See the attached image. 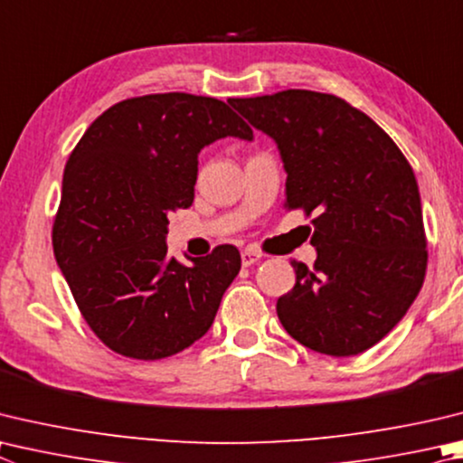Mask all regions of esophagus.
Instances as JSON below:
<instances>
[{
	"instance_id": "esophagus-1",
	"label": "esophagus",
	"mask_w": 463,
	"mask_h": 463,
	"mask_svg": "<svg viewBox=\"0 0 463 463\" xmlns=\"http://www.w3.org/2000/svg\"><path fill=\"white\" fill-rule=\"evenodd\" d=\"M260 257H263V255H260L259 250H255V249H245L241 253V260H242V265H245V267L255 265L257 260H260Z\"/></svg>"
}]
</instances>
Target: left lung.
Masks as SVG:
<instances>
[{
  "label": "left lung",
  "mask_w": 463,
  "mask_h": 463,
  "mask_svg": "<svg viewBox=\"0 0 463 463\" xmlns=\"http://www.w3.org/2000/svg\"><path fill=\"white\" fill-rule=\"evenodd\" d=\"M229 103L279 149L285 208L316 214L314 267L277 299L309 350L354 356L397 326L421 289L427 241L413 167L371 117L326 92L289 89Z\"/></svg>",
  "instance_id": "1"
}]
</instances>
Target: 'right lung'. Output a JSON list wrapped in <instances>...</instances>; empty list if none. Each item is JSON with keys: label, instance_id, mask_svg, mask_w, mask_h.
Listing matches in <instances>:
<instances>
[{"label": "right lung", "instance_id": "1", "mask_svg": "<svg viewBox=\"0 0 463 463\" xmlns=\"http://www.w3.org/2000/svg\"><path fill=\"white\" fill-rule=\"evenodd\" d=\"M253 129L213 97L121 100L90 123L66 162L52 226L56 263L82 317L113 352L167 358L203 338L241 255L216 247L190 265L167 255V216L194 200L200 149Z\"/></svg>", "mask_w": 463, "mask_h": 463}]
</instances>
